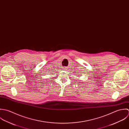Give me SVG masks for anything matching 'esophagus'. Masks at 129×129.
<instances>
[{
	"label": "esophagus",
	"mask_w": 129,
	"mask_h": 129,
	"mask_svg": "<svg viewBox=\"0 0 129 129\" xmlns=\"http://www.w3.org/2000/svg\"><path fill=\"white\" fill-rule=\"evenodd\" d=\"M63 70H67V67H63Z\"/></svg>",
	"instance_id": "34e87169"
}]
</instances>
